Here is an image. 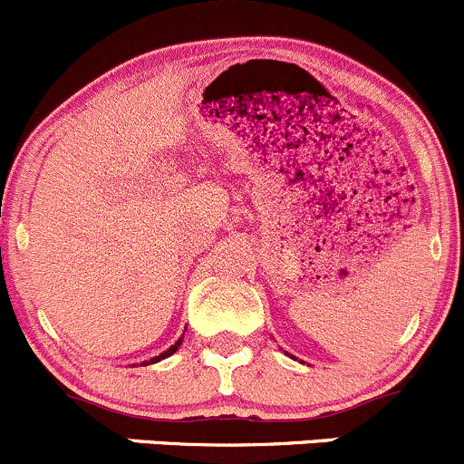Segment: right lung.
Wrapping results in <instances>:
<instances>
[{"label":"right lung","instance_id":"obj_1","mask_svg":"<svg viewBox=\"0 0 464 464\" xmlns=\"http://www.w3.org/2000/svg\"><path fill=\"white\" fill-rule=\"evenodd\" d=\"M180 343H183V337H180V339H179V342H176V343H174V346H169V348H167V351H165V353H160V355L151 357V360H150V364H156V362H160V360H165V357L174 355V353H176V351H179V346H180ZM145 364H147V362H145Z\"/></svg>","mask_w":464,"mask_h":464}]
</instances>
